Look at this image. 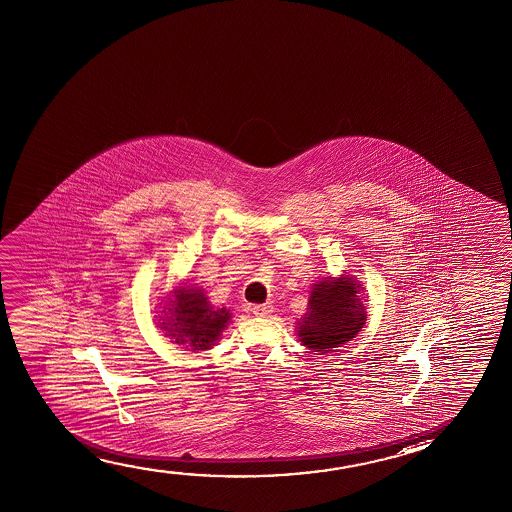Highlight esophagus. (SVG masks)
Listing matches in <instances>:
<instances>
[{
	"instance_id": "esophagus-1",
	"label": "esophagus",
	"mask_w": 512,
	"mask_h": 512,
	"mask_svg": "<svg viewBox=\"0 0 512 512\" xmlns=\"http://www.w3.org/2000/svg\"><path fill=\"white\" fill-rule=\"evenodd\" d=\"M275 312V308H273V304H259V306H253V313L257 315V317H267V315H271V313Z\"/></svg>"
}]
</instances>
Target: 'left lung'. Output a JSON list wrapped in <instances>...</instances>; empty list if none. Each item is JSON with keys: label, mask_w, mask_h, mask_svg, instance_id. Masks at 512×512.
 <instances>
[{"label": "left lung", "mask_w": 512, "mask_h": 512, "mask_svg": "<svg viewBox=\"0 0 512 512\" xmlns=\"http://www.w3.org/2000/svg\"><path fill=\"white\" fill-rule=\"evenodd\" d=\"M363 290V285L349 275L315 283L308 312L297 320V336L304 347L329 352L352 340L366 324Z\"/></svg>", "instance_id": "obj_1"}]
</instances>
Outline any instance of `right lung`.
I'll list each match as a JSON object with an SVG mask.
<instances>
[{"label":"right lung","instance_id":"obj_1","mask_svg":"<svg viewBox=\"0 0 512 512\" xmlns=\"http://www.w3.org/2000/svg\"><path fill=\"white\" fill-rule=\"evenodd\" d=\"M160 304L162 317L156 324L172 343L185 345L186 349H211L229 326V310L209 303L206 292L199 287L179 285Z\"/></svg>","mask_w":512,"mask_h":512}]
</instances>
